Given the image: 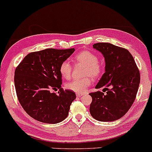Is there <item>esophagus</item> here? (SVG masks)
<instances>
[{
  "label": "esophagus",
  "mask_w": 152,
  "mask_h": 152,
  "mask_svg": "<svg viewBox=\"0 0 152 152\" xmlns=\"http://www.w3.org/2000/svg\"><path fill=\"white\" fill-rule=\"evenodd\" d=\"M83 94H79V93H76V96H78V97H81V96H83Z\"/></svg>",
  "instance_id": "34e87169"
}]
</instances>
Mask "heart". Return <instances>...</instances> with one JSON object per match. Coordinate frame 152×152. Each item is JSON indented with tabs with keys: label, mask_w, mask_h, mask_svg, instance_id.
I'll return each mask as SVG.
<instances>
[{
	"label": "heart",
	"mask_w": 152,
	"mask_h": 152,
	"mask_svg": "<svg viewBox=\"0 0 152 152\" xmlns=\"http://www.w3.org/2000/svg\"><path fill=\"white\" fill-rule=\"evenodd\" d=\"M98 59L96 54L90 50H83L78 52L75 56L74 61L75 63H81L86 65V68L83 72L84 76L90 75L92 77L96 78L102 74L103 70H104L103 64L99 61ZM59 71L63 78L66 79L70 78L71 71H72V66L70 62L68 61H63L59 67ZM91 83V79L89 76H86L83 78L74 79L68 82L66 86L68 89L73 91L76 93L83 94L86 91Z\"/></svg>",
	"instance_id": "b5f03b06"
}]
</instances>
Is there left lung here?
Wrapping results in <instances>:
<instances>
[{
    "label": "left lung",
    "instance_id": "1",
    "mask_svg": "<svg viewBox=\"0 0 152 152\" xmlns=\"http://www.w3.org/2000/svg\"><path fill=\"white\" fill-rule=\"evenodd\" d=\"M93 48L102 53L106 64L105 73L96 88H104L103 91H107L89 94L92 97L90 114L100 121H116L133 104L140 83V73L126 48L109 43H95Z\"/></svg>",
    "mask_w": 152,
    "mask_h": 152
}]
</instances>
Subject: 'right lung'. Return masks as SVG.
Segmentation results:
<instances>
[{
	"instance_id": "add662e5",
	"label": "right lung",
	"mask_w": 152,
	"mask_h": 152,
	"mask_svg": "<svg viewBox=\"0 0 152 152\" xmlns=\"http://www.w3.org/2000/svg\"><path fill=\"white\" fill-rule=\"evenodd\" d=\"M69 49H47L28 54L15 71L17 97L28 114L38 121L57 124L67 117L76 94L61 88V64L74 52ZM59 89L58 94L51 90Z\"/></svg>"
}]
</instances>
